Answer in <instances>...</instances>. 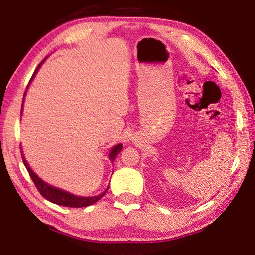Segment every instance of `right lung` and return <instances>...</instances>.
<instances>
[{
  "label": "right lung",
  "mask_w": 255,
  "mask_h": 255,
  "mask_svg": "<svg viewBox=\"0 0 255 255\" xmlns=\"http://www.w3.org/2000/svg\"><path fill=\"white\" fill-rule=\"evenodd\" d=\"M42 63V61L40 62V64ZM40 64H38L37 69L35 70L34 74H32V77L30 79V81L32 80V78L35 77V73L37 72V70L39 69ZM29 81V82H30ZM25 96V94H24ZM23 106V105H21ZM122 148H123V144H117L114 147L111 151L110 153V159L111 161L113 162L114 160H115L116 155L121 152L122 151ZM21 159H23V162H24V165L26 166L27 171H28L29 173V176L32 180V182H34L35 186L37 187L38 192H39L42 196H44L47 200H49V202L53 203V204H57V205H60V206H67V207H86V206H90V205H93L94 203L99 202V200L104 196V195L106 194L108 187L105 189V192H103L102 194L97 195V196H92V197H80V196H75V195L73 194H70L68 192H64V191H61V189L59 188H56V187H52L50 185H48V184H46L44 181H41L39 177H38L34 172H32V170L30 169V166L28 165V163H27L24 155H23V152H21Z\"/></svg>",
  "instance_id": "obj_1"
}]
</instances>
